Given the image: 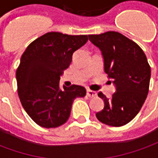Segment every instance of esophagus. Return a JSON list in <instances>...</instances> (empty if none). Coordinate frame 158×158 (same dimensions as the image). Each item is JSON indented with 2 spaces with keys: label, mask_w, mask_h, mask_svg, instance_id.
I'll return each instance as SVG.
<instances>
[{
  "label": "esophagus",
  "mask_w": 158,
  "mask_h": 158,
  "mask_svg": "<svg viewBox=\"0 0 158 158\" xmlns=\"http://www.w3.org/2000/svg\"><path fill=\"white\" fill-rule=\"evenodd\" d=\"M86 95L89 96V97H95V96L97 95V93L96 91H93V90H90V89H87V93Z\"/></svg>",
  "instance_id": "34e87169"
}]
</instances>
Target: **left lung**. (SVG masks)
Masks as SVG:
<instances>
[{
	"mask_svg": "<svg viewBox=\"0 0 158 158\" xmlns=\"http://www.w3.org/2000/svg\"><path fill=\"white\" fill-rule=\"evenodd\" d=\"M88 36L101 50L104 70L116 86L109 99L98 93L105 105L96 118L107 125H125L138 114L149 91L151 67L146 54L135 42L118 32Z\"/></svg>",
	"mask_w": 158,
	"mask_h": 158,
	"instance_id": "obj_1",
	"label": "left lung"
}]
</instances>
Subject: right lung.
I'll use <instances>...</instances> for the list:
<instances>
[{"label": "right lung", "instance_id": "obj_1", "mask_svg": "<svg viewBox=\"0 0 158 158\" xmlns=\"http://www.w3.org/2000/svg\"><path fill=\"white\" fill-rule=\"evenodd\" d=\"M88 36L49 32L30 43L16 72L23 107L38 125L50 129L65 123L76 97L86 95L85 87L59 86L60 75L72 62L73 52Z\"/></svg>", "mask_w": 158, "mask_h": 158}]
</instances>
